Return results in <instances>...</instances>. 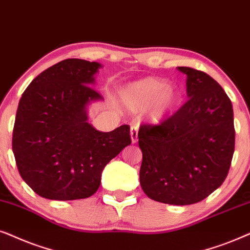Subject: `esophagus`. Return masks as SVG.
Returning <instances> with one entry per match:
<instances>
[{
    "mask_svg": "<svg viewBox=\"0 0 250 250\" xmlns=\"http://www.w3.org/2000/svg\"><path fill=\"white\" fill-rule=\"evenodd\" d=\"M130 137H131L132 144H136V143L138 142V127L137 125H131Z\"/></svg>",
    "mask_w": 250,
    "mask_h": 250,
    "instance_id": "1",
    "label": "esophagus"
}]
</instances>
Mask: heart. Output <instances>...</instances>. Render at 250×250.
Returning a JSON list of instances; mask_svg holds the SVG:
<instances>
[{
  "label": "heart",
  "instance_id": "obj_1",
  "mask_svg": "<svg viewBox=\"0 0 250 250\" xmlns=\"http://www.w3.org/2000/svg\"><path fill=\"white\" fill-rule=\"evenodd\" d=\"M122 103L130 112L147 109L152 122L159 123L174 112L181 102V92L165 80L145 78L128 84L122 90Z\"/></svg>",
  "mask_w": 250,
  "mask_h": 250
}]
</instances>
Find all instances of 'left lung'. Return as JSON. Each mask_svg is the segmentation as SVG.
Instances as JSON below:
<instances>
[{
  "label": "left lung",
  "mask_w": 250,
  "mask_h": 250,
  "mask_svg": "<svg viewBox=\"0 0 250 250\" xmlns=\"http://www.w3.org/2000/svg\"><path fill=\"white\" fill-rule=\"evenodd\" d=\"M188 101L159 125L138 131L143 152L139 182L149 199L162 204H197L225 181L234 153L232 103L211 76L191 67Z\"/></svg>",
  "instance_id": "left-lung-1"
}]
</instances>
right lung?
Segmentation results:
<instances>
[{
	"label": "right lung",
	"instance_id": "right-lung-1",
	"mask_svg": "<svg viewBox=\"0 0 250 250\" xmlns=\"http://www.w3.org/2000/svg\"><path fill=\"white\" fill-rule=\"evenodd\" d=\"M101 67L65 59L36 76L19 101L12 151L21 178L40 197H91L105 166L131 144L128 125L103 132L88 122V106L103 101L90 86Z\"/></svg>",
	"mask_w": 250,
	"mask_h": 250
}]
</instances>
